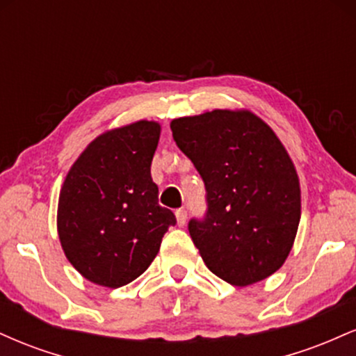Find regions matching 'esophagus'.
Listing matches in <instances>:
<instances>
[{
  "mask_svg": "<svg viewBox=\"0 0 356 356\" xmlns=\"http://www.w3.org/2000/svg\"><path fill=\"white\" fill-rule=\"evenodd\" d=\"M175 219H177L179 226H184V224H186V220H187V211H184V209L175 211Z\"/></svg>",
  "mask_w": 356,
  "mask_h": 356,
  "instance_id": "esophagus-1",
  "label": "esophagus"
}]
</instances>
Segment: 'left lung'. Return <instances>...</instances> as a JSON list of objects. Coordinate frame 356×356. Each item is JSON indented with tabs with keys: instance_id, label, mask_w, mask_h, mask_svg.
Segmentation results:
<instances>
[{
	"instance_id": "8db88e82",
	"label": "left lung",
	"mask_w": 356,
	"mask_h": 356,
	"mask_svg": "<svg viewBox=\"0 0 356 356\" xmlns=\"http://www.w3.org/2000/svg\"><path fill=\"white\" fill-rule=\"evenodd\" d=\"M170 130L206 186V216L189 220L206 266L232 286L266 280L283 266L301 218L300 179L281 140L248 110L175 118Z\"/></svg>"
}]
</instances>
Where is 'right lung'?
Listing matches in <instances>:
<instances>
[{"instance_id": "add662e5", "label": "right lung", "mask_w": 356, "mask_h": 356, "mask_svg": "<svg viewBox=\"0 0 356 356\" xmlns=\"http://www.w3.org/2000/svg\"><path fill=\"white\" fill-rule=\"evenodd\" d=\"M157 122L138 120L102 134L68 170L56 226L65 256L92 283L120 288L157 256L174 212L159 206L150 164Z\"/></svg>"}]
</instances>
